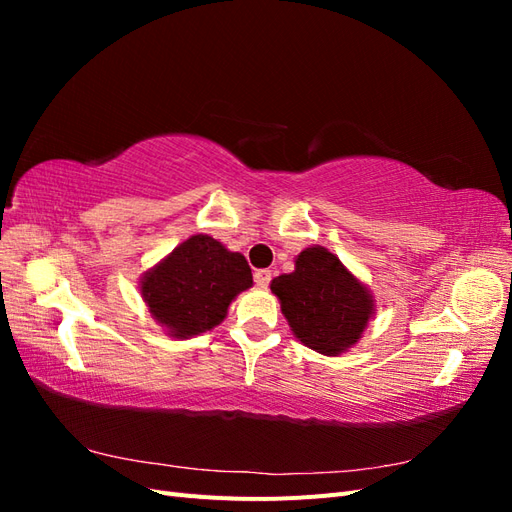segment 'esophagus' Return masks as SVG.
Here are the masks:
<instances>
[{"label": "esophagus", "instance_id": "esophagus-1", "mask_svg": "<svg viewBox=\"0 0 512 512\" xmlns=\"http://www.w3.org/2000/svg\"><path fill=\"white\" fill-rule=\"evenodd\" d=\"M254 282H256V286H260V288H267V286L271 284V271H269V269H258V271L254 273Z\"/></svg>", "mask_w": 512, "mask_h": 512}]
</instances>
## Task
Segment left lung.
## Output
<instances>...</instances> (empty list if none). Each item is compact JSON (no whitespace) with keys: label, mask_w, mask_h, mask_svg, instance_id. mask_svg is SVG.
Wrapping results in <instances>:
<instances>
[{"label":"left lung","mask_w":512,"mask_h":512,"mask_svg":"<svg viewBox=\"0 0 512 512\" xmlns=\"http://www.w3.org/2000/svg\"><path fill=\"white\" fill-rule=\"evenodd\" d=\"M271 290L301 344L322 354H339L361 337L374 301L324 247H307L294 271L275 277Z\"/></svg>","instance_id":"8db88e82"}]
</instances>
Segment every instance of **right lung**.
I'll list each match as a JSON object with an SVG mask.
<instances>
[{
	"label": "right lung",
	"mask_w": 512,
	"mask_h": 512,
	"mask_svg": "<svg viewBox=\"0 0 512 512\" xmlns=\"http://www.w3.org/2000/svg\"><path fill=\"white\" fill-rule=\"evenodd\" d=\"M250 286L252 269L241 254L194 235L145 275L141 290L158 322L175 337H190L220 324L230 301Z\"/></svg>",
	"instance_id": "obj_1"
}]
</instances>
